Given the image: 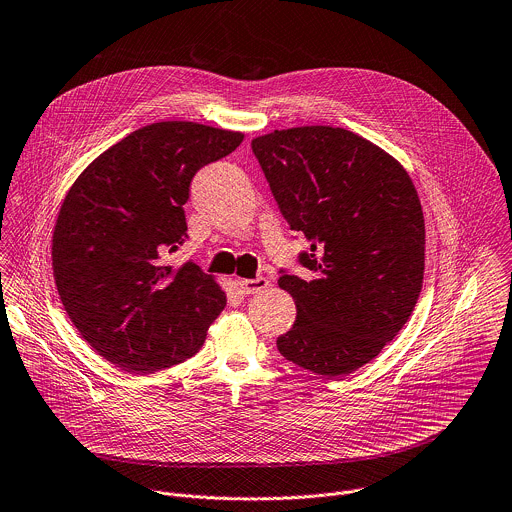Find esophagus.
<instances>
[{
  "label": "esophagus",
  "mask_w": 512,
  "mask_h": 512,
  "mask_svg": "<svg viewBox=\"0 0 512 512\" xmlns=\"http://www.w3.org/2000/svg\"><path fill=\"white\" fill-rule=\"evenodd\" d=\"M237 287L243 295H253L257 291H263L269 287L267 277H257V279H237Z\"/></svg>",
  "instance_id": "obj_1"
}]
</instances>
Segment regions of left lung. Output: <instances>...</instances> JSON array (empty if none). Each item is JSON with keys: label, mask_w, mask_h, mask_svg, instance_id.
Masks as SVG:
<instances>
[{"label": "left lung", "mask_w": 512, "mask_h": 512, "mask_svg": "<svg viewBox=\"0 0 512 512\" xmlns=\"http://www.w3.org/2000/svg\"><path fill=\"white\" fill-rule=\"evenodd\" d=\"M293 231L311 243L281 271L295 305L279 353L323 377L373 361L409 321L425 271V217L405 167L365 137L329 125L273 131L251 141Z\"/></svg>", "instance_id": "obj_1"}]
</instances>
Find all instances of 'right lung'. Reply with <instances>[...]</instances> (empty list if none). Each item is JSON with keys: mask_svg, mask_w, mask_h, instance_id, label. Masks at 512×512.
Returning a JSON list of instances; mask_svg holds the SVG:
<instances>
[{"mask_svg": "<svg viewBox=\"0 0 512 512\" xmlns=\"http://www.w3.org/2000/svg\"><path fill=\"white\" fill-rule=\"evenodd\" d=\"M243 133L193 121L145 125L91 161L67 191L51 261L61 303L81 337L127 373L193 357L227 299L193 261L165 265L187 237L193 175Z\"/></svg>", "mask_w": 512, "mask_h": 512, "instance_id": "add662e5", "label": "right lung"}]
</instances>
